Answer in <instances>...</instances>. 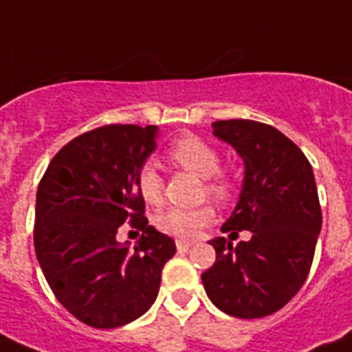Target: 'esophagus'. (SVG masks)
Returning <instances> with one entry per match:
<instances>
[{
  "instance_id": "obj_1",
  "label": "esophagus",
  "mask_w": 352,
  "mask_h": 352,
  "mask_svg": "<svg viewBox=\"0 0 352 352\" xmlns=\"http://www.w3.org/2000/svg\"><path fill=\"white\" fill-rule=\"evenodd\" d=\"M191 248L190 241H177V250L179 251H188Z\"/></svg>"
}]
</instances>
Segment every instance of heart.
Returning <instances> with one entry per match:
<instances>
[{
  "mask_svg": "<svg viewBox=\"0 0 352 352\" xmlns=\"http://www.w3.org/2000/svg\"><path fill=\"white\" fill-rule=\"evenodd\" d=\"M171 161L182 170L191 171L197 177L206 179V191L217 201L230 199L233 182L221 171V153L210 142L197 135H184L177 139L170 148ZM137 186L141 197L148 204H161L162 201V177L153 164H144L137 177ZM215 221V211L211 206H201L195 210L171 208L164 211L157 226L168 235L179 239H193L197 233Z\"/></svg>",
  "mask_w": 352,
  "mask_h": 352,
  "instance_id": "1",
  "label": "heart"
}]
</instances>
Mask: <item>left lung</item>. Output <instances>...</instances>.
<instances>
[{"mask_svg": "<svg viewBox=\"0 0 352 352\" xmlns=\"http://www.w3.org/2000/svg\"><path fill=\"white\" fill-rule=\"evenodd\" d=\"M213 135L244 161V181L224 231H251L248 242L217 236V260L202 273L206 295L236 318H262L282 309L309 275L322 210L309 161L270 124L215 121ZM231 233V235H233Z\"/></svg>", "mask_w": 352, "mask_h": 352, "instance_id": "left-lung-1", "label": "left lung"}]
</instances>
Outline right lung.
Here are the masks:
<instances>
[{
    "label": "right lung",
    "mask_w": 352,
    "mask_h": 352,
    "mask_svg": "<svg viewBox=\"0 0 352 352\" xmlns=\"http://www.w3.org/2000/svg\"><path fill=\"white\" fill-rule=\"evenodd\" d=\"M157 126L108 124L76 137L48 164L36 195L34 248L50 289L82 324L113 329L155 302L175 242L148 226L137 177L157 148ZM126 220L143 231L129 250Z\"/></svg>",
    "instance_id": "right-lung-1"
}]
</instances>
